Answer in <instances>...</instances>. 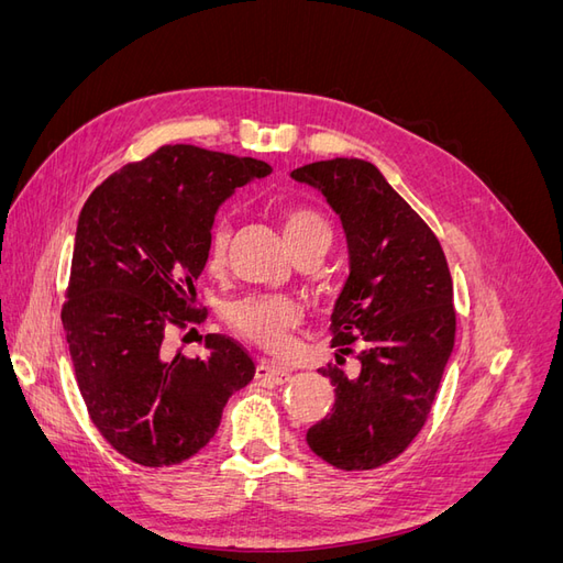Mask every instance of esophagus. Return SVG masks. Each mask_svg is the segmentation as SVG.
<instances>
[{
    "label": "esophagus",
    "instance_id": "obj_1",
    "mask_svg": "<svg viewBox=\"0 0 563 563\" xmlns=\"http://www.w3.org/2000/svg\"><path fill=\"white\" fill-rule=\"evenodd\" d=\"M288 373L286 368L272 364V362H258L255 364V380H263V383H275V385H282L288 380Z\"/></svg>",
    "mask_w": 563,
    "mask_h": 563
}]
</instances>
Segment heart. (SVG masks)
Listing matches in <instances>:
<instances>
[{"instance_id":"b5f03b06","label":"heart","mask_w":563,"mask_h":563,"mask_svg":"<svg viewBox=\"0 0 563 563\" xmlns=\"http://www.w3.org/2000/svg\"><path fill=\"white\" fill-rule=\"evenodd\" d=\"M282 234L288 249L296 251L305 244H331V225L319 211L310 207H288L282 213ZM230 242L228 218H216L207 234V265L218 267L225 261ZM230 327L249 343L267 352H279L288 345L291 331L300 323V308L284 296H251L234 302L228 310Z\"/></svg>"}]
</instances>
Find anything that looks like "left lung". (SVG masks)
<instances>
[{"label": "left lung", "mask_w": 563, "mask_h": 563, "mask_svg": "<svg viewBox=\"0 0 563 563\" xmlns=\"http://www.w3.org/2000/svg\"><path fill=\"white\" fill-rule=\"evenodd\" d=\"M291 178L317 187L343 223L350 275L331 314V347L360 362L350 376L333 364L319 368L335 401L308 430V446L338 470L380 467L422 430L453 352L446 255L371 162L335 157Z\"/></svg>", "instance_id": "obj_1"}]
</instances>
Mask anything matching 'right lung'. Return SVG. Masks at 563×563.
I'll use <instances>...</instances> for the list:
<instances>
[{
    "mask_svg": "<svg viewBox=\"0 0 563 563\" xmlns=\"http://www.w3.org/2000/svg\"><path fill=\"white\" fill-rule=\"evenodd\" d=\"M269 172L261 159L162 145L84 203L60 319L91 422L133 463L192 457L253 378L249 352L228 335L209 333V356L195 360H168L164 335L201 321L195 282L218 207Z\"/></svg>",
    "mask_w": 563,
    "mask_h": 563,
    "instance_id": "right-lung-1",
    "label": "right lung"
}]
</instances>
